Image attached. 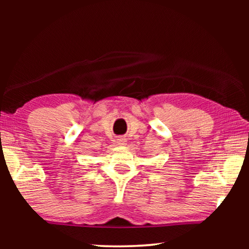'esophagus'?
I'll list each match as a JSON object with an SVG mask.
<instances>
[{
  "instance_id": "esophagus-1",
  "label": "esophagus",
  "mask_w": 249,
  "mask_h": 249,
  "mask_svg": "<svg viewBox=\"0 0 249 249\" xmlns=\"http://www.w3.org/2000/svg\"><path fill=\"white\" fill-rule=\"evenodd\" d=\"M126 142H127V141H126L125 137H119V138H117V145L124 146V145H126Z\"/></svg>"
}]
</instances>
